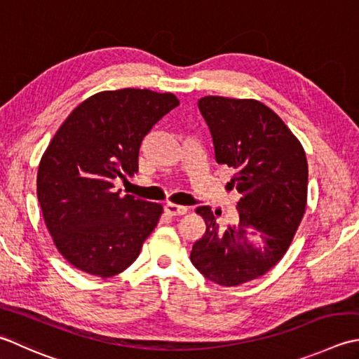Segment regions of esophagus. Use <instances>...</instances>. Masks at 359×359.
<instances>
[{
	"mask_svg": "<svg viewBox=\"0 0 359 359\" xmlns=\"http://www.w3.org/2000/svg\"><path fill=\"white\" fill-rule=\"evenodd\" d=\"M165 212L170 216H182L188 212V208L184 205H175V203H166Z\"/></svg>",
	"mask_w": 359,
	"mask_h": 359,
	"instance_id": "34e87169",
	"label": "esophagus"
}]
</instances>
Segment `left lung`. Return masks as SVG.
Masks as SVG:
<instances>
[{"instance_id": "left-lung-1", "label": "left lung", "mask_w": 359, "mask_h": 359, "mask_svg": "<svg viewBox=\"0 0 359 359\" xmlns=\"http://www.w3.org/2000/svg\"><path fill=\"white\" fill-rule=\"evenodd\" d=\"M198 105L217 165L235 171L227 188L243 198L238 222L227 229L216 222L221 212L196 208L207 229L189 258L210 282L238 286L264 276L290 248L306 208V156L282 118L259 101L205 96Z\"/></svg>"}]
</instances>
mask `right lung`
Wrapping results in <instances>:
<instances>
[{
    "label": "right lung",
    "instance_id": "obj_1",
    "mask_svg": "<svg viewBox=\"0 0 359 359\" xmlns=\"http://www.w3.org/2000/svg\"><path fill=\"white\" fill-rule=\"evenodd\" d=\"M177 105L172 93L101 91L55 132L39 165L37 198L55 248L74 268L107 278L140 255L163 208L119 196L114 180L138 171L143 138Z\"/></svg>",
    "mask_w": 359,
    "mask_h": 359
}]
</instances>
